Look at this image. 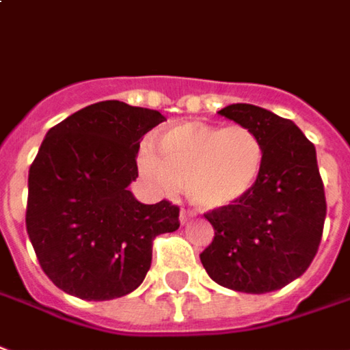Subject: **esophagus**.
Here are the masks:
<instances>
[{"mask_svg":"<svg viewBox=\"0 0 350 350\" xmlns=\"http://www.w3.org/2000/svg\"><path fill=\"white\" fill-rule=\"evenodd\" d=\"M191 219H193V214L189 212V210H183V208L180 210V224H182V226L189 224Z\"/></svg>","mask_w":350,"mask_h":350,"instance_id":"obj_1","label":"esophagus"}]
</instances>
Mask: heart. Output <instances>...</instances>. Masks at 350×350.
Wrapping results in <instances>:
<instances>
[{
    "instance_id": "b5f03b06",
    "label": "heart",
    "mask_w": 350,
    "mask_h": 350,
    "mask_svg": "<svg viewBox=\"0 0 350 350\" xmlns=\"http://www.w3.org/2000/svg\"><path fill=\"white\" fill-rule=\"evenodd\" d=\"M263 144L243 124L187 121L165 129L157 148L142 144L138 168L161 195H174L180 185L200 210L231 208L246 199L263 172Z\"/></svg>"
}]
</instances>
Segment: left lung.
Segmentation results:
<instances>
[{
    "mask_svg": "<svg viewBox=\"0 0 350 350\" xmlns=\"http://www.w3.org/2000/svg\"><path fill=\"white\" fill-rule=\"evenodd\" d=\"M217 113L258 134L265 163L246 199L206 214L214 241L200 261L224 288L275 292L307 271L322 239L326 197L317 150L294 121L263 107L231 104Z\"/></svg>",
    "mask_w": 350,
    "mask_h": 350,
    "instance_id": "8db88e82",
    "label": "left lung"
}]
</instances>
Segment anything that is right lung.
Masks as SVG:
<instances>
[{
    "instance_id": "add662e5",
    "label": "right lung",
    "mask_w": 350,
    "mask_h": 350,
    "mask_svg": "<svg viewBox=\"0 0 350 350\" xmlns=\"http://www.w3.org/2000/svg\"><path fill=\"white\" fill-rule=\"evenodd\" d=\"M163 121L155 109L106 100L45 136L28 174L26 229L41 269L66 294H131L150 271L153 239L180 227L178 206L144 204L129 191L142 138Z\"/></svg>"
}]
</instances>
